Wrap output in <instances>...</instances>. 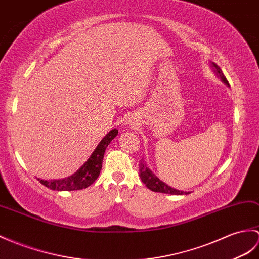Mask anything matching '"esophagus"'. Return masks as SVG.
<instances>
[{"label":"esophagus","instance_id":"1","mask_svg":"<svg viewBox=\"0 0 259 259\" xmlns=\"http://www.w3.org/2000/svg\"><path fill=\"white\" fill-rule=\"evenodd\" d=\"M128 124H130V125H132V127H134V125H135L136 123H135L134 120H132V119H129V120H128Z\"/></svg>","mask_w":259,"mask_h":259}]
</instances>
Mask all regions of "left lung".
<instances>
[{"mask_svg": "<svg viewBox=\"0 0 259 259\" xmlns=\"http://www.w3.org/2000/svg\"><path fill=\"white\" fill-rule=\"evenodd\" d=\"M212 67L214 68V71L216 73V75L220 76L222 81L226 83V85H228L226 77L224 76L223 71L221 70L219 66L212 63ZM139 176L141 178V181L146 184L147 188L153 192H160V193H166V194H172V195H183V194L190 193V192L176 190V189L171 188V186H169L167 184H165L164 182H162L159 178L154 176V173H152L151 170L148 169V166L146 165L144 162H140V164H139Z\"/></svg>", "mask_w": 259, "mask_h": 259, "instance_id": "left-lung-1", "label": "left lung"}]
</instances>
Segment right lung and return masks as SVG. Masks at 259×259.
I'll return each instance as SVG.
<instances>
[{"label": "right lung", "mask_w": 259, "mask_h": 259, "mask_svg": "<svg viewBox=\"0 0 259 259\" xmlns=\"http://www.w3.org/2000/svg\"><path fill=\"white\" fill-rule=\"evenodd\" d=\"M117 135V129L110 130L109 134H107L102 138V140L99 142L98 146L96 147L95 151L90 155L89 159L83 163V165H81L79 170H77V172L73 174V176L59 180H50V181L40 179L37 180L41 184L45 185L46 188L54 191H77L88 188V186L92 185L99 177L106 149L108 147V144L113 140V138Z\"/></svg>", "instance_id": "obj_1"}]
</instances>
